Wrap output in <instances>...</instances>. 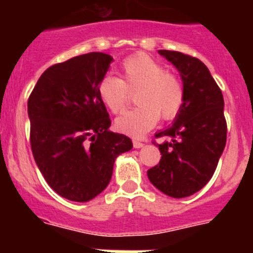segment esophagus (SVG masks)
<instances>
[{
	"instance_id": "obj_1",
	"label": "esophagus",
	"mask_w": 253,
	"mask_h": 253,
	"mask_svg": "<svg viewBox=\"0 0 253 253\" xmlns=\"http://www.w3.org/2000/svg\"><path fill=\"white\" fill-rule=\"evenodd\" d=\"M133 146H134V148H142L143 146H144V144H143L142 142H139V140H137V139H134L133 140Z\"/></svg>"
}]
</instances>
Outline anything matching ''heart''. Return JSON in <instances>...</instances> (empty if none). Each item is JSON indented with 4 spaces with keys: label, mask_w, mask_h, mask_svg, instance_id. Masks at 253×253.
<instances>
[{
    "label": "heart",
    "mask_w": 253,
    "mask_h": 253,
    "mask_svg": "<svg viewBox=\"0 0 253 253\" xmlns=\"http://www.w3.org/2000/svg\"><path fill=\"white\" fill-rule=\"evenodd\" d=\"M123 80L106 75L99 84V93L111 113L118 114L130 101L135 91L137 106L116 119V128L134 137L151 130L160 120L173 119L184 105V84L175 73L147 54H135L122 63Z\"/></svg>",
    "instance_id": "heart-1"
}]
</instances>
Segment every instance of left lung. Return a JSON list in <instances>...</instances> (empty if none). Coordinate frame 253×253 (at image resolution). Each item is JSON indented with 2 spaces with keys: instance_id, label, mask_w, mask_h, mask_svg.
Listing matches in <instances>:
<instances>
[{
  "instance_id": "1",
  "label": "left lung",
  "mask_w": 253,
  "mask_h": 253,
  "mask_svg": "<svg viewBox=\"0 0 253 253\" xmlns=\"http://www.w3.org/2000/svg\"><path fill=\"white\" fill-rule=\"evenodd\" d=\"M158 53L180 72L185 100L173 124L156 134L165 138L157 144L162 157L147 175L163 194L181 199L202 190L218 166L227 142L224 100L202 60L180 51Z\"/></svg>"
}]
</instances>
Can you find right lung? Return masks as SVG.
I'll list each match as a JSON object with an SVG mask.
<instances>
[{"instance_id":"right-lung-1","label":"right lung","mask_w":253,"mask_h":253,"mask_svg":"<svg viewBox=\"0 0 253 253\" xmlns=\"http://www.w3.org/2000/svg\"><path fill=\"white\" fill-rule=\"evenodd\" d=\"M113 57L100 51L49 67L28 100L33 156L49 186L71 202L102 193L130 138L109 130L99 84Z\"/></svg>"}]
</instances>
